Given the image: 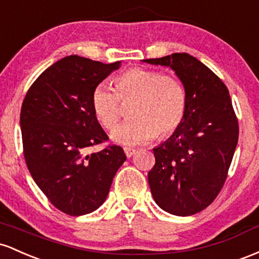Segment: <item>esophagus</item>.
<instances>
[{"mask_svg": "<svg viewBox=\"0 0 259 259\" xmlns=\"http://www.w3.org/2000/svg\"><path fill=\"white\" fill-rule=\"evenodd\" d=\"M123 150H124V154H126L127 158H131V156L135 155V153H136V149H133V148H130V147H124Z\"/></svg>", "mask_w": 259, "mask_h": 259, "instance_id": "obj_1", "label": "esophagus"}]
</instances>
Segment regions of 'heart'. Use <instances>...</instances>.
Wrapping results in <instances>:
<instances>
[{
    "label": "heart",
    "mask_w": 259,
    "mask_h": 259,
    "mask_svg": "<svg viewBox=\"0 0 259 259\" xmlns=\"http://www.w3.org/2000/svg\"><path fill=\"white\" fill-rule=\"evenodd\" d=\"M120 100L133 103L132 120L111 133L112 141L123 145L147 143L158 132L161 137L171 135L184 121L187 106L186 89L177 78L139 67L118 75L115 89L101 83L93 91V111L104 128L112 130L120 121Z\"/></svg>",
    "instance_id": "heart-1"
}]
</instances>
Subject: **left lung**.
Wrapping results in <instances>:
<instances>
[{
    "instance_id": "1",
    "label": "left lung",
    "mask_w": 259,
    "mask_h": 259,
    "mask_svg": "<svg viewBox=\"0 0 259 259\" xmlns=\"http://www.w3.org/2000/svg\"><path fill=\"white\" fill-rule=\"evenodd\" d=\"M143 62L170 67L187 94L182 123L153 149L155 165L148 172L150 191L162 210L193 215L217 198L236 149L239 122L230 94L214 72L185 52Z\"/></svg>"
}]
</instances>
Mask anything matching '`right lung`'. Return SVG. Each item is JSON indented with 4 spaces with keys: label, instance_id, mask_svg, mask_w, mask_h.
<instances>
[{
    "label": "right lung",
    "instance_id": "obj_1",
    "mask_svg": "<svg viewBox=\"0 0 259 259\" xmlns=\"http://www.w3.org/2000/svg\"><path fill=\"white\" fill-rule=\"evenodd\" d=\"M77 55L57 61L30 87L20 110L28 170L57 209L89 214L105 202L112 180L126 161L118 145L87 154L107 141L92 106L95 87L120 68Z\"/></svg>",
    "mask_w": 259,
    "mask_h": 259
}]
</instances>
